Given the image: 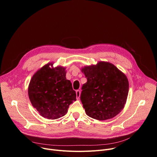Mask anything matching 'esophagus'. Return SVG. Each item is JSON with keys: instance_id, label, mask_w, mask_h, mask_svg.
Returning <instances> with one entry per match:
<instances>
[{"instance_id": "esophagus-1", "label": "esophagus", "mask_w": 157, "mask_h": 157, "mask_svg": "<svg viewBox=\"0 0 157 157\" xmlns=\"http://www.w3.org/2000/svg\"><path fill=\"white\" fill-rule=\"evenodd\" d=\"M80 90H77L76 91V96H77V99H78L80 98Z\"/></svg>"}]
</instances>
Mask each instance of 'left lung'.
<instances>
[{"label":"left lung","mask_w":157,"mask_h":157,"mask_svg":"<svg viewBox=\"0 0 157 157\" xmlns=\"http://www.w3.org/2000/svg\"><path fill=\"white\" fill-rule=\"evenodd\" d=\"M87 82L82 87L80 100L90 117L112 118L123 109L128 94L126 76L113 64L100 61L82 69Z\"/></svg>","instance_id":"8db88e82"}]
</instances>
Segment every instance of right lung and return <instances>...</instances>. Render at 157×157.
<instances>
[{"instance_id":"right-lung-1","label":"right lung","mask_w":157,"mask_h":157,"mask_svg":"<svg viewBox=\"0 0 157 157\" xmlns=\"http://www.w3.org/2000/svg\"><path fill=\"white\" fill-rule=\"evenodd\" d=\"M48 63L32 77L28 95L33 107L48 119H58L66 114L69 105L76 101V93L66 77V68H50Z\"/></svg>"}]
</instances>
